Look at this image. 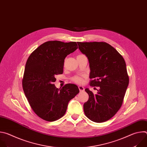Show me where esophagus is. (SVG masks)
Wrapping results in <instances>:
<instances>
[{"label":"esophagus","instance_id":"34e87169","mask_svg":"<svg viewBox=\"0 0 147 147\" xmlns=\"http://www.w3.org/2000/svg\"><path fill=\"white\" fill-rule=\"evenodd\" d=\"M78 89H79L80 92L84 91V88L82 86H78Z\"/></svg>","mask_w":147,"mask_h":147}]
</instances>
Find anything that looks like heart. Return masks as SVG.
<instances>
[{
    "mask_svg": "<svg viewBox=\"0 0 147 147\" xmlns=\"http://www.w3.org/2000/svg\"><path fill=\"white\" fill-rule=\"evenodd\" d=\"M72 81L77 84H81L83 82L84 80H83V77L77 76H74V77L72 78Z\"/></svg>",
    "mask_w": 147,
    "mask_h": 147,
    "instance_id": "b5f03b06",
    "label": "heart"
}]
</instances>
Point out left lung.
<instances>
[{
  "label": "left lung",
  "mask_w": 147,
  "mask_h": 147,
  "mask_svg": "<svg viewBox=\"0 0 147 147\" xmlns=\"http://www.w3.org/2000/svg\"><path fill=\"white\" fill-rule=\"evenodd\" d=\"M80 51L88 59L90 85L99 87L97 94L86 88L89 95L84 104L86 116L96 123L105 122L120 109L129 83L125 62L111 45L104 42H77Z\"/></svg>",
  "instance_id": "1"
}]
</instances>
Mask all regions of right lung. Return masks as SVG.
Listing matches in <instances>:
<instances>
[{
  "instance_id": "1",
  "label": "right lung",
  "mask_w": 147,
  "mask_h": 147,
  "mask_svg": "<svg viewBox=\"0 0 147 147\" xmlns=\"http://www.w3.org/2000/svg\"><path fill=\"white\" fill-rule=\"evenodd\" d=\"M78 48L76 42L50 40L30 55L22 80L24 92L31 109L46 121L57 120L65 114L69 102L79 93L78 87L67 84L56 88V75L63 73L65 57Z\"/></svg>"
}]
</instances>
